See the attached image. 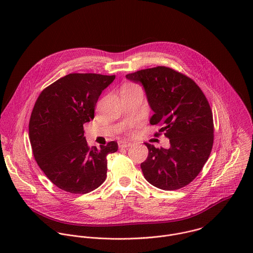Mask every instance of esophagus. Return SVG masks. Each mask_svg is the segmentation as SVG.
I'll use <instances>...</instances> for the list:
<instances>
[{
  "instance_id": "esophagus-1",
  "label": "esophagus",
  "mask_w": 253,
  "mask_h": 253,
  "mask_svg": "<svg viewBox=\"0 0 253 253\" xmlns=\"http://www.w3.org/2000/svg\"><path fill=\"white\" fill-rule=\"evenodd\" d=\"M118 146H119V148H127V147L131 146V143L128 141H125V140H120L118 142Z\"/></svg>"
}]
</instances>
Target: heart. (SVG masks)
<instances>
[{"label":"heart","instance_id":"obj_1","mask_svg":"<svg viewBox=\"0 0 253 253\" xmlns=\"http://www.w3.org/2000/svg\"><path fill=\"white\" fill-rule=\"evenodd\" d=\"M137 88H140L139 86L135 85V84H125L123 87H122V91H129V90H133V89H137ZM121 91V92H122Z\"/></svg>","mask_w":253,"mask_h":253}]
</instances>
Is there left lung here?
I'll return each instance as SVG.
<instances>
[{
  "label": "left lung",
  "instance_id": "1",
  "mask_svg": "<svg viewBox=\"0 0 253 253\" xmlns=\"http://www.w3.org/2000/svg\"><path fill=\"white\" fill-rule=\"evenodd\" d=\"M145 89L154 115L152 125L169 138L168 149L148 148L141 163L144 177L153 186L176 190L188 185L200 173L213 146L214 125L210 105L199 86L186 75L158 66L126 75Z\"/></svg>",
  "mask_w": 253,
  "mask_h": 253
}]
</instances>
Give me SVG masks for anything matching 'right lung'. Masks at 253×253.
Masks as SVG:
<instances>
[{"label":"right lung","instance_id":"right-lung-1","mask_svg":"<svg viewBox=\"0 0 253 253\" xmlns=\"http://www.w3.org/2000/svg\"><path fill=\"white\" fill-rule=\"evenodd\" d=\"M115 79L94 73H72L46 87L36 101L29 122L32 151L39 167L58 188L86 194L107 176V155L115 141L90 148L83 125L94 119L102 91Z\"/></svg>","mask_w":253,"mask_h":253}]
</instances>
